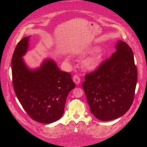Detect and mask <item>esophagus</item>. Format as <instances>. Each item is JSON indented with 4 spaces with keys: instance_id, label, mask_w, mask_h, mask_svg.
Wrapping results in <instances>:
<instances>
[{
    "instance_id": "1",
    "label": "esophagus",
    "mask_w": 147,
    "mask_h": 147,
    "mask_svg": "<svg viewBox=\"0 0 147 147\" xmlns=\"http://www.w3.org/2000/svg\"><path fill=\"white\" fill-rule=\"evenodd\" d=\"M73 81L76 85H78L80 83V79L78 75H74L73 77Z\"/></svg>"
}]
</instances>
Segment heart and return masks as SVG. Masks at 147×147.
I'll return each instance as SVG.
<instances>
[{
  "label": "heart",
  "instance_id": "heart-1",
  "mask_svg": "<svg viewBox=\"0 0 147 147\" xmlns=\"http://www.w3.org/2000/svg\"><path fill=\"white\" fill-rule=\"evenodd\" d=\"M96 47H91L82 53L81 56L85 57L89 55L95 53L85 59L83 63V66L86 70L92 71L95 69L101 63L103 58V54L100 50H98Z\"/></svg>",
  "mask_w": 147,
  "mask_h": 147
}]
</instances>
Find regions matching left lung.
<instances>
[{
    "instance_id": "1",
    "label": "left lung",
    "mask_w": 147,
    "mask_h": 147,
    "mask_svg": "<svg viewBox=\"0 0 147 147\" xmlns=\"http://www.w3.org/2000/svg\"><path fill=\"white\" fill-rule=\"evenodd\" d=\"M116 51L94 71L86 74L83 83L90 112L103 121L118 118L134 101L138 72L131 48L119 40Z\"/></svg>"
}]
</instances>
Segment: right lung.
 I'll list each match as a JSON object with an SVG mask.
<instances>
[{"mask_svg":"<svg viewBox=\"0 0 147 147\" xmlns=\"http://www.w3.org/2000/svg\"><path fill=\"white\" fill-rule=\"evenodd\" d=\"M29 38H23L13 52V86L19 102L30 118L38 122L50 123L63 115L67 97L75 84L70 73L61 71L51 59L45 60L40 68L30 69L22 58L28 50Z\"/></svg>","mask_w":147,"mask_h":147,"instance_id":"obj_1","label":"right lung"}]
</instances>
